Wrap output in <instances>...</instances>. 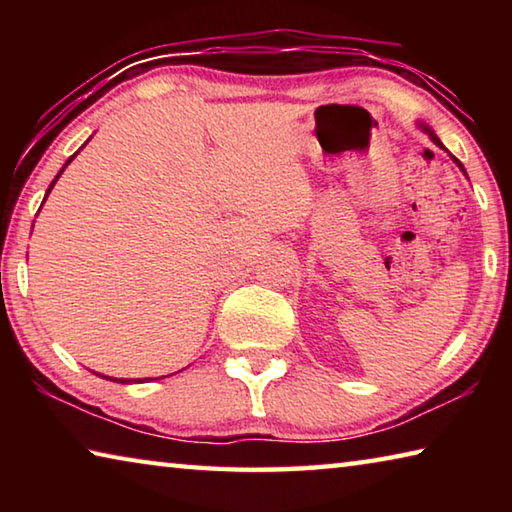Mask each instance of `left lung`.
Segmentation results:
<instances>
[{"mask_svg":"<svg viewBox=\"0 0 512 512\" xmlns=\"http://www.w3.org/2000/svg\"><path fill=\"white\" fill-rule=\"evenodd\" d=\"M424 131H427V133H429V135H431V140H433V142H436V144H438V146H443V144H440V140H438V137H436V135H433V133H431V131H429V128H424ZM454 162H456V164H458V167H461V169H463V164H461V162H458V160H456V158H454ZM463 171H465V169H463Z\"/></svg>","mask_w":512,"mask_h":512,"instance_id":"8db88e82","label":"left lung"}]
</instances>
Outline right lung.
Here are the masks:
<instances>
[{
    "mask_svg": "<svg viewBox=\"0 0 512 512\" xmlns=\"http://www.w3.org/2000/svg\"><path fill=\"white\" fill-rule=\"evenodd\" d=\"M74 158H76V153H74V155H72V158H69V160H67V162H65V167H67V164H69V162H72V160H74ZM65 167H63V169H60V171H58V176H56V178H54V183H51V185H49V189H47V194H49V192H51V187H54V185H56V180H58V178H60V173H63V171H65ZM45 198H47V196H45ZM115 381H119V384H128V379H115Z\"/></svg>",
    "mask_w": 512,
    "mask_h": 512,
    "instance_id": "obj_1",
    "label": "right lung"
}]
</instances>
